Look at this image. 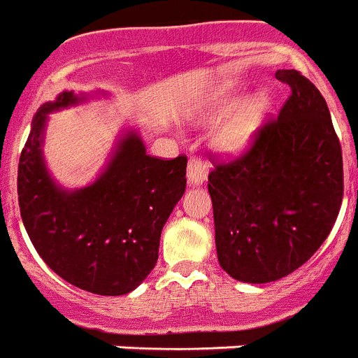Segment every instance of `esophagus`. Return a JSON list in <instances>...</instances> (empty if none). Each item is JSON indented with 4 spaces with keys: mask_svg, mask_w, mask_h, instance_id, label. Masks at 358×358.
<instances>
[{
    "mask_svg": "<svg viewBox=\"0 0 358 358\" xmlns=\"http://www.w3.org/2000/svg\"><path fill=\"white\" fill-rule=\"evenodd\" d=\"M208 176L206 164L197 157L188 159V166H186V181L190 186H199L203 185L204 179Z\"/></svg>",
    "mask_w": 358,
    "mask_h": 358,
    "instance_id": "1",
    "label": "esophagus"
}]
</instances>
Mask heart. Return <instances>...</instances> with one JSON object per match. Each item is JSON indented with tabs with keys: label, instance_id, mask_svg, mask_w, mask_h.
Wrapping results in <instances>:
<instances>
[{
	"label": "heart",
	"instance_id": "heart-1",
	"mask_svg": "<svg viewBox=\"0 0 358 358\" xmlns=\"http://www.w3.org/2000/svg\"><path fill=\"white\" fill-rule=\"evenodd\" d=\"M241 87L237 83H226L213 87L195 101L186 115L190 119H206L224 114L239 99ZM271 108V97L266 92H257L255 96L243 101L213 132L212 143L221 154L237 155L248 148L262 121Z\"/></svg>",
	"mask_w": 358,
	"mask_h": 358
}]
</instances>
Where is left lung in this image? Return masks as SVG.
Instances as JSON below:
<instances>
[{
    "mask_svg": "<svg viewBox=\"0 0 358 358\" xmlns=\"http://www.w3.org/2000/svg\"><path fill=\"white\" fill-rule=\"evenodd\" d=\"M292 88L279 117L252 148L208 176L217 259L250 284L279 280L320 248L342 203V150L328 105L297 70H277Z\"/></svg>",
    "mask_w": 358,
    "mask_h": 358,
    "instance_id": "1",
    "label": "left lung"
}]
</instances>
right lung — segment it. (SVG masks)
<instances>
[{
	"mask_svg": "<svg viewBox=\"0 0 358 358\" xmlns=\"http://www.w3.org/2000/svg\"><path fill=\"white\" fill-rule=\"evenodd\" d=\"M106 96L63 90L39 106L17 166V199L25 230L39 257L76 288L124 295L154 270L159 239L186 188V157L146 154L137 128L117 136L99 176L81 188H65L45 161L48 115Z\"/></svg>",
	"mask_w": 358,
	"mask_h": 358,
	"instance_id": "1",
	"label": "right lung"
}]
</instances>
